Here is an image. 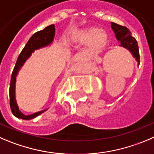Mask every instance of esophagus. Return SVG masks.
<instances>
[{
    "label": "esophagus",
    "mask_w": 154,
    "mask_h": 154,
    "mask_svg": "<svg viewBox=\"0 0 154 154\" xmlns=\"http://www.w3.org/2000/svg\"><path fill=\"white\" fill-rule=\"evenodd\" d=\"M73 57L75 58V59H76V60H79V59H81V56H80L79 54H75V55L74 57Z\"/></svg>",
    "instance_id": "34e87169"
}]
</instances>
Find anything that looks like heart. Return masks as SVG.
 <instances>
[{
    "label": "heart",
    "mask_w": 154,
    "mask_h": 154,
    "mask_svg": "<svg viewBox=\"0 0 154 154\" xmlns=\"http://www.w3.org/2000/svg\"><path fill=\"white\" fill-rule=\"evenodd\" d=\"M74 42L80 43H88L85 54L88 55L94 54L101 51L108 41L107 32L97 27L85 29L72 37Z\"/></svg>",
    "instance_id": "b5f03b06"
}]
</instances>
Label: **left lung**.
Listing matches in <instances>:
<instances>
[{
  "label": "left lung",
  "instance_id": "1",
  "mask_svg": "<svg viewBox=\"0 0 154 154\" xmlns=\"http://www.w3.org/2000/svg\"><path fill=\"white\" fill-rule=\"evenodd\" d=\"M111 28L115 34L116 38L119 42H120L119 47H122L128 50L133 57L137 61V66L140 63V56H139L138 46H137V41L131 35L129 30L125 26H119L116 23H111Z\"/></svg>",
  "mask_w": 154,
  "mask_h": 154
}]
</instances>
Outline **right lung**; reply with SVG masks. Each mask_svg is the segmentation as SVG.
<instances>
[{"mask_svg":"<svg viewBox=\"0 0 154 154\" xmlns=\"http://www.w3.org/2000/svg\"><path fill=\"white\" fill-rule=\"evenodd\" d=\"M55 36V26L54 24L49 26H47L43 30L37 32L35 33L32 37L28 41L27 44L25 48L20 53V56L18 57L17 63H16L15 67L11 75V80L10 84V91H9V95H10V106L11 111L14 116L18 119H22L24 120H29L35 118L38 116L43 113L47 109H43L39 112H35L31 115H25L24 113L20 110L18 104L16 100V82H17V76L20 72V69L23 67L26 61L32 56V54L35 52V51L41 49V48H45L53 43Z\"/></svg>","mask_w":154,"mask_h":154,"instance_id":"1","label":"right lung"}]
</instances>
